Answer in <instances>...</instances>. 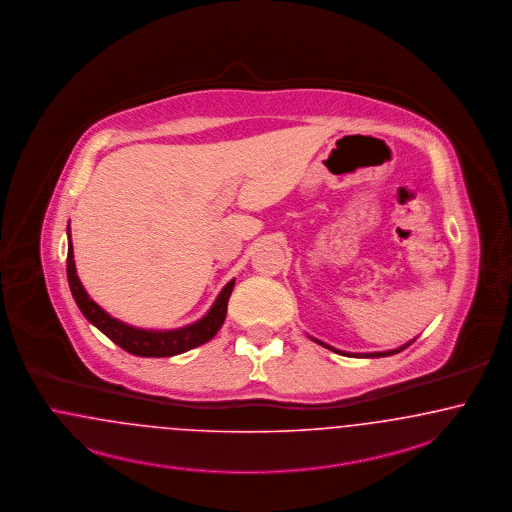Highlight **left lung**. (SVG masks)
I'll return each instance as SVG.
<instances>
[{
  "label": "left lung",
  "instance_id": "obj_1",
  "mask_svg": "<svg viewBox=\"0 0 512 512\" xmlns=\"http://www.w3.org/2000/svg\"><path fill=\"white\" fill-rule=\"evenodd\" d=\"M312 339V337H310ZM316 343H320L322 347L329 348V350H333V352H337V354H343V356H358V358H381V356H392V354H396V352H400V350H404V348L409 347L413 341H409L406 345H402V347L394 348V350H385V352H364V354H354V352H343V350H339V348L329 347L326 343H322V341H318V339H314Z\"/></svg>",
  "mask_w": 512,
  "mask_h": 512
}]
</instances>
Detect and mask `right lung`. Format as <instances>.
<instances>
[{
  "label": "right lung",
  "mask_w": 512,
  "mask_h": 512,
  "mask_svg": "<svg viewBox=\"0 0 512 512\" xmlns=\"http://www.w3.org/2000/svg\"><path fill=\"white\" fill-rule=\"evenodd\" d=\"M66 274L70 291L74 295V301L82 310L83 316L93 324L95 328L101 329L104 335L114 341L118 347L127 350L129 354L144 356V358H167L183 354L190 348L200 347L207 341H211L221 326L225 324L226 307L230 293L234 289L236 280H230L219 297L215 299L213 307L207 310L204 318H200L194 324H188L184 328L177 329H141L129 326L120 322L118 318H112L106 310L99 307L85 291L78 274H76V263H74V247L70 238V225H68V257H66Z\"/></svg>",
  "instance_id": "right-lung-1"
}]
</instances>
